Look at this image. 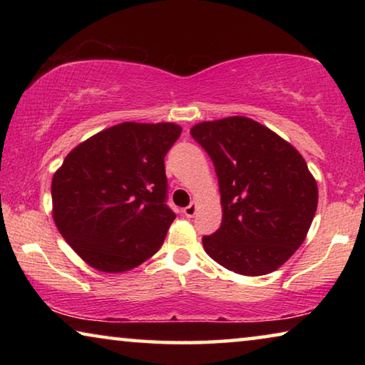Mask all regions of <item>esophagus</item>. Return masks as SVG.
I'll return each instance as SVG.
<instances>
[{"mask_svg": "<svg viewBox=\"0 0 365 365\" xmlns=\"http://www.w3.org/2000/svg\"><path fill=\"white\" fill-rule=\"evenodd\" d=\"M195 214H196V205H195V202H191V205L190 206H187V207H185L183 209V215H185V217H195Z\"/></svg>", "mask_w": 365, "mask_h": 365, "instance_id": "34e87169", "label": "esophagus"}]
</instances>
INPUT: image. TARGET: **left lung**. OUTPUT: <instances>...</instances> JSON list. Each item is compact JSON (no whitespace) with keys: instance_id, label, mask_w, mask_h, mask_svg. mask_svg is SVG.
I'll return each instance as SVG.
<instances>
[{"instance_id":"8db88e82","label":"left lung","mask_w":365,"mask_h":365,"mask_svg":"<svg viewBox=\"0 0 365 365\" xmlns=\"http://www.w3.org/2000/svg\"><path fill=\"white\" fill-rule=\"evenodd\" d=\"M191 137L212 159L224 215L202 237L215 262L235 274H270L304 242L317 209V183L294 148L248 117L202 122Z\"/></svg>"}]
</instances>
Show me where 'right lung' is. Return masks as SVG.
Instances as JSON below:
<instances>
[{
    "label": "right lung",
    "instance_id": "1",
    "mask_svg": "<svg viewBox=\"0 0 365 365\" xmlns=\"http://www.w3.org/2000/svg\"><path fill=\"white\" fill-rule=\"evenodd\" d=\"M180 133L169 122H123L67 154L53 177V217L91 267L130 270L163 246L175 219L164 158Z\"/></svg>",
    "mask_w": 365,
    "mask_h": 365
}]
</instances>
